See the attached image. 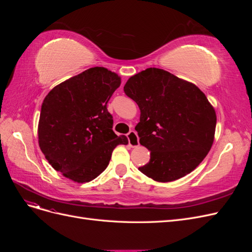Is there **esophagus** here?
Returning a JSON list of instances; mask_svg holds the SVG:
<instances>
[{"mask_svg":"<svg viewBox=\"0 0 252 252\" xmlns=\"http://www.w3.org/2000/svg\"><path fill=\"white\" fill-rule=\"evenodd\" d=\"M127 138H128L129 145H130L131 147H138L139 145H140L139 138H138V134H136V132L130 131V132L127 134Z\"/></svg>","mask_w":252,"mask_h":252,"instance_id":"esophagus-1","label":"esophagus"}]
</instances>
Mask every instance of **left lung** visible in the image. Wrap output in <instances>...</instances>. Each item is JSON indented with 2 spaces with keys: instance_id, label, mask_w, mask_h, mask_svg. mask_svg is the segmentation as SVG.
Masks as SVG:
<instances>
[{
  "instance_id": "obj_1",
  "label": "left lung",
  "mask_w": 252,
  "mask_h": 252,
  "mask_svg": "<svg viewBox=\"0 0 252 252\" xmlns=\"http://www.w3.org/2000/svg\"><path fill=\"white\" fill-rule=\"evenodd\" d=\"M124 93L138 104L135 126L150 161L139 170L157 182L179 180L194 170L215 141L217 114L193 83L159 68L128 79Z\"/></svg>"
}]
</instances>
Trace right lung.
Segmentation results:
<instances>
[{
  "mask_svg": "<svg viewBox=\"0 0 252 252\" xmlns=\"http://www.w3.org/2000/svg\"><path fill=\"white\" fill-rule=\"evenodd\" d=\"M121 77L93 67L53 87L45 96L37 126L39 146L52 168L77 183H88L108 166L113 149L127 145L112 130L107 110Z\"/></svg>",
  "mask_w": 252,
  "mask_h": 252,
  "instance_id": "1",
  "label": "right lung"
}]
</instances>
